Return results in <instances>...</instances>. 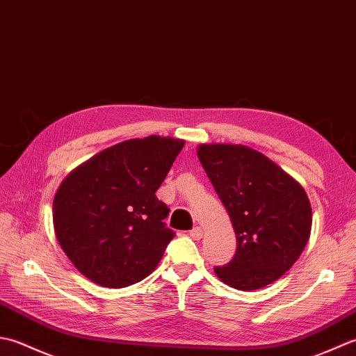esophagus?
Wrapping results in <instances>:
<instances>
[{"mask_svg":"<svg viewBox=\"0 0 356 356\" xmlns=\"http://www.w3.org/2000/svg\"><path fill=\"white\" fill-rule=\"evenodd\" d=\"M188 235L193 239H201L202 238V229L201 227H193L191 232H188Z\"/></svg>","mask_w":356,"mask_h":356,"instance_id":"obj_1","label":"esophagus"}]
</instances>
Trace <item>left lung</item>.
Listing matches in <instances>:
<instances>
[{
  "instance_id": "left-lung-1",
  "label": "left lung",
  "mask_w": 356,
  "mask_h": 356,
  "mask_svg": "<svg viewBox=\"0 0 356 356\" xmlns=\"http://www.w3.org/2000/svg\"><path fill=\"white\" fill-rule=\"evenodd\" d=\"M198 158L236 235L235 257L215 273L238 290L277 281L309 241L312 207L304 188L272 159L241 144H201Z\"/></svg>"
}]
</instances>
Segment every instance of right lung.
Segmentation results:
<instances>
[{
    "label": "right lung",
    "mask_w": 356,
    "mask_h": 356,
    "mask_svg": "<svg viewBox=\"0 0 356 356\" xmlns=\"http://www.w3.org/2000/svg\"><path fill=\"white\" fill-rule=\"evenodd\" d=\"M183 140L152 135L108 147L70 172L54 198L61 249L86 278L120 289L155 270L175 232L156 198Z\"/></svg>",
    "instance_id": "right-lung-1"
}]
</instances>
